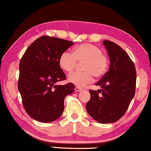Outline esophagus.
Listing matches in <instances>:
<instances>
[{"instance_id": "1", "label": "esophagus", "mask_w": 151, "mask_h": 151, "mask_svg": "<svg viewBox=\"0 0 151 151\" xmlns=\"http://www.w3.org/2000/svg\"><path fill=\"white\" fill-rule=\"evenodd\" d=\"M75 90L76 92H80V91H82V89L81 87H78V86H76Z\"/></svg>"}]
</instances>
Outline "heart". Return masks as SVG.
Here are the masks:
<instances>
[{
	"mask_svg": "<svg viewBox=\"0 0 151 151\" xmlns=\"http://www.w3.org/2000/svg\"><path fill=\"white\" fill-rule=\"evenodd\" d=\"M78 62H83L82 69L84 71L70 74L68 80L70 83L81 87L92 82L94 76L101 78L105 75L109 65L108 56L102 53L101 48L89 43H83L76 46L73 53L65 50L59 56V66L67 73L73 72L76 69Z\"/></svg>",
	"mask_w": 151,
	"mask_h": 151,
	"instance_id": "heart-1",
	"label": "heart"
}]
</instances>
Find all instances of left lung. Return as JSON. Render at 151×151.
I'll use <instances>...</instances> for the list:
<instances>
[{
	"mask_svg": "<svg viewBox=\"0 0 151 151\" xmlns=\"http://www.w3.org/2000/svg\"><path fill=\"white\" fill-rule=\"evenodd\" d=\"M110 60L109 70L96 85L102 89L89 90L88 114L101 123L117 121L126 113L135 95V66L127 53L113 42L104 40Z\"/></svg>",
	"mask_w": 151,
	"mask_h": 151,
	"instance_id": "1",
	"label": "left lung"
}]
</instances>
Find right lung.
Segmentation results:
<instances>
[{
  "mask_svg": "<svg viewBox=\"0 0 151 151\" xmlns=\"http://www.w3.org/2000/svg\"><path fill=\"white\" fill-rule=\"evenodd\" d=\"M74 43L57 37L42 36L31 43L20 62L18 90L23 107L30 117L51 123L62 114L65 97L75 85H56L66 79L59 59Z\"/></svg>",
  "mask_w": 151,
  "mask_h": 151,
  "instance_id": "obj_1",
  "label": "right lung"
}]
</instances>
